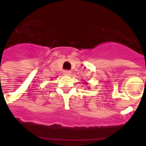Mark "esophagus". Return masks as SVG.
Here are the masks:
<instances>
[{"label": "esophagus", "instance_id": "obj_1", "mask_svg": "<svg viewBox=\"0 0 146 146\" xmlns=\"http://www.w3.org/2000/svg\"><path fill=\"white\" fill-rule=\"evenodd\" d=\"M64 75H67V76L70 75L71 71L70 70H64Z\"/></svg>", "mask_w": 146, "mask_h": 146}]
</instances>
